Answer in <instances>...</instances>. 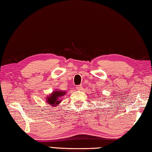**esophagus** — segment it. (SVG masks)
Listing matches in <instances>:
<instances>
[{
	"instance_id": "1",
	"label": "esophagus",
	"mask_w": 152,
	"mask_h": 152,
	"mask_svg": "<svg viewBox=\"0 0 152 152\" xmlns=\"http://www.w3.org/2000/svg\"><path fill=\"white\" fill-rule=\"evenodd\" d=\"M76 88L78 90H81L82 89V85H78L76 86Z\"/></svg>"
}]
</instances>
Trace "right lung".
I'll return each mask as SVG.
<instances>
[{
  "label": "right lung",
  "mask_w": 152,
  "mask_h": 152,
  "mask_svg": "<svg viewBox=\"0 0 152 152\" xmlns=\"http://www.w3.org/2000/svg\"><path fill=\"white\" fill-rule=\"evenodd\" d=\"M65 93L66 92H60L59 91L53 92L52 94L50 96L48 97L47 102H48L50 104L52 105V106H56V105H58L61 101V100H60L59 98L64 96Z\"/></svg>",
  "instance_id": "1"
}]
</instances>
